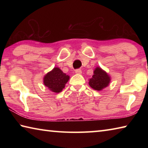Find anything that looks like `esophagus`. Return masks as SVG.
<instances>
[{"instance_id":"esophagus-1","label":"esophagus","mask_w":148,"mask_h":148,"mask_svg":"<svg viewBox=\"0 0 148 148\" xmlns=\"http://www.w3.org/2000/svg\"><path fill=\"white\" fill-rule=\"evenodd\" d=\"M75 73L77 74H81L82 73V70H80V69H77L75 71Z\"/></svg>"}]
</instances>
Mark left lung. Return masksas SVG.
Returning a JSON list of instances; mask_svg holds the SVG:
<instances>
[{
  "mask_svg": "<svg viewBox=\"0 0 148 148\" xmlns=\"http://www.w3.org/2000/svg\"><path fill=\"white\" fill-rule=\"evenodd\" d=\"M110 76L100 67H97L93 72V75L89 80V85L97 91H101L108 86Z\"/></svg>",
  "mask_w": 148,
  "mask_h": 148,
  "instance_id": "1",
  "label": "left lung"
}]
</instances>
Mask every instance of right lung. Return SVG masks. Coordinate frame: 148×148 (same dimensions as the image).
<instances>
[{
  "label": "right lung",
  "instance_id": "right-lung-1",
  "mask_svg": "<svg viewBox=\"0 0 148 148\" xmlns=\"http://www.w3.org/2000/svg\"><path fill=\"white\" fill-rule=\"evenodd\" d=\"M69 78V75L63 73L58 67H55L44 76V84L52 92H60L64 88Z\"/></svg>",
  "mask_w": 148,
  "mask_h": 148
}]
</instances>
